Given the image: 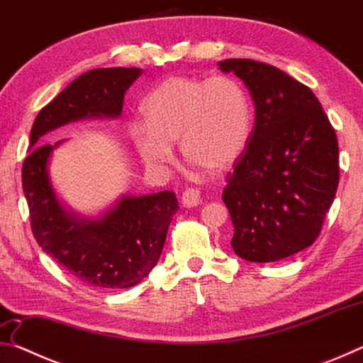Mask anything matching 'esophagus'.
<instances>
[{
    "instance_id": "esophagus-1",
    "label": "esophagus",
    "mask_w": 363,
    "mask_h": 363,
    "mask_svg": "<svg viewBox=\"0 0 363 363\" xmlns=\"http://www.w3.org/2000/svg\"><path fill=\"white\" fill-rule=\"evenodd\" d=\"M201 203V195H200V190L195 189V187H189L184 190L182 194V205L187 206V208H194L196 205Z\"/></svg>"
}]
</instances>
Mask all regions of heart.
<instances>
[{
    "label": "heart",
    "instance_id": "1",
    "mask_svg": "<svg viewBox=\"0 0 363 363\" xmlns=\"http://www.w3.org/2000/svg\"><path fill=\"white\" fill-rule=\"evenodd\" d=\"M143 121L130 128L139 155L152 167L168 163L171 145L208 173L230 168L248 144L251 112L242 84L227 75L171 77L145 97Z\"/></svg>",
    "mask_w": 363,
    "mask_h": 363
}]
</instances>
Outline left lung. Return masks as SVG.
Wrapping results in <instances>:
<instances>
[{
  "instance_id": "left-lung-1",
  "label": "left lung",
  "mask_w": 363,
  "mask_h": 363,
  "mask_svg": "<svg viewBox=\"0 0 363 363\" xmlns=\"http://www.w3.org/2000/svg\"><path fill=\"white\" fill-rule=\"evenodd\" d=\"M218 65L243 79L256 107L248 147L223 192L232 248L250 262L280 261L320 235L340 182L335 128L311 88L277 67L251 59Z\"/></svg>"
}]
</instances>
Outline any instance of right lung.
Listing matches in <instances>:
<instances>
[{"mask_svg":"<svg viewBox=\"0 0 363 363\" xmlns=\"http://www.w3.org/2000/svg\"><path fill=\"white\" fill-rule=\"evenodd\" d=\"M139 69H94L79 75L40 110L22 167L30 225L46 255L82 284L97 290L131 288L155 267L168 227L179 210L174 192L125 196L106 216L83 220L67 213L52 192L48 160L56 145L40 144L48 131L84 116H118Z\"/></svg>","mask_w":363,"mask_h":363,"instance_id":"obj_1","label":"right lung"}]
</instances>
